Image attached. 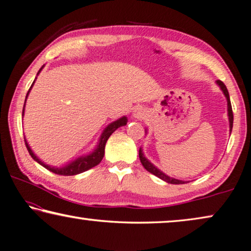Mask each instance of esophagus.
<instances>
[{
    "label": "esophagus",
    "instance_id": "obj_1",
    "mask_svg": "<svg viewBox=\"0 0 251 251\" xmlns=\"http://www.w3.org/2000/svg\"><path fill=\"white\" fill-rule=\"evenodd\" d=\"M133 117L137 118V119H142V118H144V111H143V110H141V109L134 110Z\"/></svg>",
    "mask_w": 251,
    "mask_h": 251
}]
</instances>
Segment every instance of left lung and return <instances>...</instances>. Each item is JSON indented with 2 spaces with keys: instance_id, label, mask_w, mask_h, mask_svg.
<instances>
[{
  "instance_id": "8db88e82",
  "label": "left lung",
  "mask_w": 251,
  "mask_h": 251,
  "mask_svg": "<svg viewBox=\"0 0 251 251\" xmlns=\"http://www.w3.org/2000/svg\"><path fill=\"white\" fill-rule=\"evenodd\" d=\"M216 83L219 86V88H221L222 91H223V94L225 95L226 99H227L228 120H229V131L231 132V130H232V123H234V114H232V109H231V103H230L229 94H228L227 88H226L225 85H224L223 81L217 80ZM146 133H148V130H147V129H146ZM139 157H140V161H141L142 165L144 166V169H146L147 171H149V172H150V173H152L153 175H155V176H157L159 178L163 179L164 182L170 183V184H185V183H187V182H185V181H181V179H176V178H174V177H171V176H169V175H166L165 173L162 172L161 170L157 169L154 164H152L151 162L149 161L146 156H144V153H143L142 148H140V150H139Z\"/></svg>"
}]
</instances>
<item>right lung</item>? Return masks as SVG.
<instances>
[{"mask_svg": "<svg viewBox=\"0 0 251 251\" xmlns=\"http://www.w3.org/2000/svg\"><path fill=\"white\" fill-rule=\"evenodd\" d=\"M45 66V65H44ZM44 66H42V68L38 70L37 73V76L39 75V73L42 72V69L44 68ZM36 76V78H37ZM36 78H35V80H36ZM35 80L33 81L32 86H30L29 90L27 92V95H26V98H25V102H26V99H27V97L29 95V91L32 89ZM24 110H25V103H24V108H23V114L22 116H24ZM126 122H128V118L126 116H123L121 118H119L118 120L113 121L111 123H109V125L105 126L104 130L102 131V133H101L100 138H99V141L97 143V146L95 148L94 151H91L90 153H88V154L85 155H81L77 157V159H75L74 161L69 162L68 164H66L64 166H51L50 164H46L44 163V162L39 159V157L35 154L33 152L32 149L28 146V142L26 141L25 139V144H26V148H27L29 155L33 157L34 161H36L38 164H41L44 168L47 169L48 171H50V172L55 173V174H58V175H64V176H70V175H77V174H80L82 172H85V171L90 170L91 168H94V166L98 165L101 160L103 159V155H104V148H105V143H107L108 139L110 135H111L114 131H116L118 128H120V126H123L126 125Z\"/></svg>", "mask_w": 251, "mask_h": 251, "instance_id": "right-lung-1", "label": "right lung"}]
</instances>
